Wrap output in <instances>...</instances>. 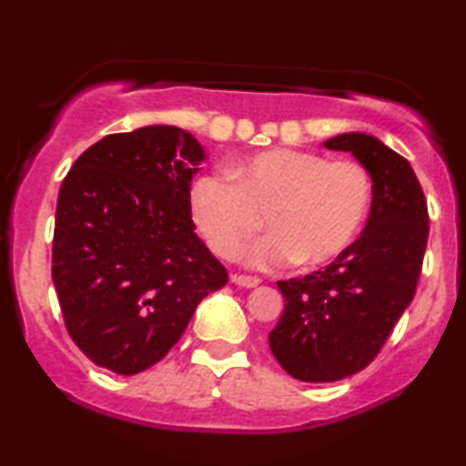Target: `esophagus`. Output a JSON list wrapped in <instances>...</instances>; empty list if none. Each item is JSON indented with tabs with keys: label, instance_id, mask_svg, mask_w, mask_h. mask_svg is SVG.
I'll return each instance as SVG.
<instances>
[{
	"label": "esophagus",
	"instance_id": "1",
	"mask_svg": "<svg viewBox=\"0 0 466 466\" xmlns=\"http://www.w3.org/2000/svg\"><path fill=\"white\" fill-rule=\"evenodd\" d=\"M232 282H234V285H238V287H248V289H251V287L260 285V278H256V276H243V274H232Z\"/></svg>",
	"mask_w": 466,
	"mask_h": 466
}]
</instances>
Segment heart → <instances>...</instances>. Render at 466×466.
Segmentation results:
<instances>
[{
	"instance_id": "1",
	"label": "heart",
	"mask_w": 466,
	"mask_h": 466,
	"mask_svg": "<svg viewBox=\"0 0 466 466\" xmlns=\"http://www.w3.org/2000/svg\"><path fill=\"white\" fill-rule=\"evenodd\" d=\"M228 177L192 186V221L217 256L237 258L265 218L269 237L243 254L254 267L330 263L360 234L372 199L366 166L300 148L251 155L229 166Z\"/></svg>"
}]
</instances>
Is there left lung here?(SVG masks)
Instances as JSON below:
<instances>
[{
    "label": "left lung",
    "mask_w": 466,
    "mask_h": 466,
    "mask_svg": "<svg viewBox=\"0 0 466 466\" xmlns=\"http://www.w3.org/2000/svg\"><path fill=\"white\" fill-rule=\"evenodd\" d=\"M349 151L372 179L366 228L322 271L278 282L285 311L269 349L293 379L330 383L363 370L416 293L430 234L427 201L410 162L368 133L324 142Z\"/></svg>",
    "instance_id": "obj_1"
}]
</instances>
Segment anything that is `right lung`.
<instances>
[{"mask_svg":"<svg viewBox=\"0 0 466 466\" xmlns=\"http://www.w3.org/2000/svg\"><path fill=\"white\" fill-rule=\"evenodd\" d=\"M203 159L188 131L153 125L103 137L63 179L52 280L69 337L96 366L151 368L228 282L190 215Z\"/></svg>","mask_w":466,"mask_h":466,"instance_id":"obj_1","label":"right lung"}]
</instances>
